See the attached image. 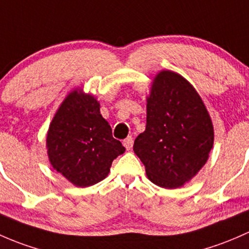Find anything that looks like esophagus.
<instances>
[{
    "label": "esophagus",
    "instance_id": "1",
    "mask_svg": "<svg viewBox=\"0 0 249 249\" xmlns=\"http://www.w3.org/2000/svg\"><path fill=\"white\" fill-rule=\"evenodd\" d=\"M133 142H134V140H133V138H132V137L125 138V139L124 140V147L127 148V150H130V148L133 147Z\"/></svg>",
    "mask_w": 249,
    "mask_h": 249
}]
</instances>
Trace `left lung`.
Instances as JSON below:
<instances>
[{
	"instance_id": "1",
	"label": "left lung",
	"mask_w": 249,
	"mask_h": 249,
	"mask_svg": "<svg viewBox=\"0 0 249 249\" xmlns=\"http://www.w3.org/2000/svg\"><path fill=\"white\" fill-rule=\"evenodd\" d=\"M146 102V128L133 150L152 183L178 188L209 160L214 140L211 116L194 86L173 71L153 78Z\"/></svg>"
}]
</instances>
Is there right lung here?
Returning a JSON list of instances; mask_svg holds the SVG:
<instances>
[{
  "label": "right lung",
  "instance_id": "add662e5",
  "mask_svg": "<svg viewBox=\"0 0 249 249\" xmlns=\"http://www.w3.org/2000/svg\"><path fill=\"white\" fill-rule=\"evenodd\" d=\"M99 107L93 94L76 87L66 96L49 125V162L76 187L104 180L112 160L125 151L121 142L112 138Z\"/></svg>",
  "mask_w": 249,
  "mask_h": 249
}]
</instances>
